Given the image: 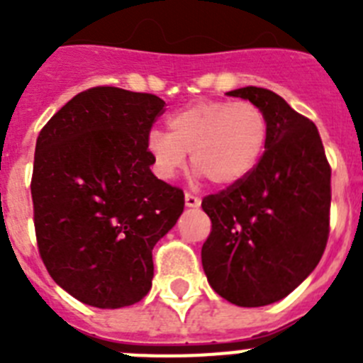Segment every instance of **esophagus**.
<instances>
[{"label":"esophagus","mask_w":363,"mask_h":363,"mask_svg":"<svg viewBox=\"0 0 363 363\" xmlns=\"http://www.w3.org/2000/svg\"><path fill=\"white\" fill-rule=\"evenodd\" d=\"M201 200L198 196H194V194H191V192H187L185 194V205L187 207H191V209H196V207H200Z\"/></svg>","instance_id":"34e87169"}]
</instances>
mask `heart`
<instances>
[{
  "mask_svg": "<svg viewBox=\"0 0 363 363\" xmlns=\"http://www.w3.org/2000/svg\"><path fill=\"white\" fill-rule=\"evenodd\" d=\"M167 129L150 130L147 152L160 178L172 179L187 152L198 174L220 187L238 184L255 171L265 152L269 121L252 101L198 99L167 118Z\"/></svg>",
  "mask_w": 363,
  "mask_h": 363,
  "instance_id": "b5f03b06",
  "label": "heart"
}]
</instances>
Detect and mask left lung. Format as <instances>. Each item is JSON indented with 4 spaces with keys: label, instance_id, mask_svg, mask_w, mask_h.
I'll list each match as a JSON object with an SVG mask.
<instances>
[{
    "label": "left lung",
    "instance_id": "obj_1",
    "mask_svg": "<svg viewBox=\"0 0 363 363\" xmlns=\"http://www.w3.org/2000/svg\"><path fill=\"white\" fill-rule=\"evenodd\" d=\"M227 94L265 112L269 140L251 174L201 201L213 223L201 265L221 298L262 307L293 293L325 251L331 167L316 125L277 92L243 86Z\"/></svg>",
    "mask_w": 363,
    "mask_h": 363
}]
</instances>
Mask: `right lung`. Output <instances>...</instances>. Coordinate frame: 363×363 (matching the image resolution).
I'll use <instances>...</instances> for the list:
<instances>
[{"mask_svg": "<svg viewBox=\"0 0 363 363\" xmlns=\"http://www.w3.org/2000/svg\"><path fill=\"white\" fill-rule=\"evenodd\" d=\"M154 94L94 86L47 121L30 192L45 267L86 306L120 309L150 291L152 249L184 213V191L150 171Z\"/></svg>", "mask_w": 363, "mask_h": 363, "instance_id": "obj_1", "label": "right lung"}]
</instances>
